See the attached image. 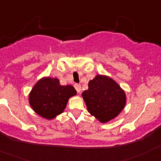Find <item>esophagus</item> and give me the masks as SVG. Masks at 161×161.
Returning <instances> with one entry per match:
<instances>
[{"mask_svg":"<svg viewBox=\"0 0 161 161\" xmlns=\"http://www.w3.org/2000/svg\"><path fill=\"white\" fill-rule=\"evenodd\" d=\"M74 87L75 88H76V90L77 92H80V91H81V86H80V85H79V84H75Z\"/></svg>","mask_w":161,"mask_h":161,"instance_id":"esophagus-1","label":"esophagus"}]
</instances>
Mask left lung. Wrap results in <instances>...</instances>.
Wrapping results in <instances>:
<instances>
[{
  "label": "left lung",
  "mask_w": 161,
  "mask_h": 161,
  "mask_svg": "<svg viewBox=\"0 0 161 161\" xmlns=\"http://www.w3.org/2000/svg\"><path fill=\"white\" fill-rule=\"evenodd\" d=\"M82 92L88 112L101 123L113 120L126 104V93L113 78L98 74Z\"/></svg>",
  "instance_id": "8db88e82"
}]
</instances>
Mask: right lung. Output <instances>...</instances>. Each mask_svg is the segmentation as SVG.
I'll return each instance as SVG.
<instances>
[{"mask_svg":"<svg viewBox=\"0 0 161 161\" xmlns=\"http://www.w3.org/2000/svg\"><path fill=\"white\" fill-rule=\"evenodd\" d=\"M76 95L72 85H61L57 78L42 77L32 87L29 103L37 115L53 120L64 111L69 99Z\"/></svg>","mask_w":161,"mask_h":161,"instance_id":"right-lung-1","label":"right lung"}]
</instances>
